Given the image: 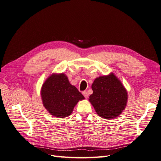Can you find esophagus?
Listing matches in <instances>:
<instances>
[{"label":"esophagus","mask_w":161,"mask_h":161,"mask_svg":"<svg viewBox=\"0 0 161 161\" xmlns=\"http://www.w3.org/2000/svg\"><path fill=\"white\" fill-rule=\"evenodd\" d=\"M82 94H83V95L85 97V98H88V93H87V91H83L82 92Z\"/></svg>","instance_id":"obj_1"}]
</instances>
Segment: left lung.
Here are the masks:
<instances>
[{
    "label": "left lung",
    "mask_w": 161,
    "mask_h": 161,
    "mask_svg": "<svg viewBox=\"0 0 161 161\" xmlns=\"http://www.w3.org/2000/svg\"><path fill=\"white\" fill-rule=\"evenodd\" d=\"M91 88L93 92L89 100L100 117L112 119L123 112L127 103V91L113 73L96 78Z\"/></svg>",
    "instance_id": "8db88e82"
}]
</instances>
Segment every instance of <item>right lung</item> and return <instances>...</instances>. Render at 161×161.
Returning <instances> with one entry per match:
<instances>
[{
	"label": "right lung",
	"mask_w": 161,
	"mask_h": 161,
	"mask_svg": "<svg viewBox=\"0 0 161 161\" xmlns=\"http://www.w3.org/2000/svg\"><path fill=\"white\" fill-rule=\"evenodd\" d=\"M41 97L49 113L61 118L69 116L79 100L85 98L63 73L53 74L46 80L41 89Z\"/></svg>",
	"instance_id": "1"
}]
</instances>
